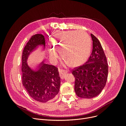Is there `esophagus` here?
Here are the masks:
<instances>
[{
  "instance_id": "1",
  "label": "esophagus",
  "mask_w": 126,
  "mask_h": 126,
  "mask_svg": "<svg viewBox=\"0 0 126 126\" xmlns=\"http://www.w3.org/2000/svg\"><path fill=\"white\" fill-rule=\"evenodd\" d=\"M59 76L60 77V78L63 79L65 75V72H66V71L63 70V69H59Z\"/></svg>"
}]
</instances>
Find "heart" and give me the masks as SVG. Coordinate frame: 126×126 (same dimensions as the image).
<instances>
[{"instance_id": "obj_1", "label": "heart", "mask_w": 126, "mask_h": 126, "mask_svg": "<svg viewBox=\"0 0 126 126\" xmlns=\"http://www.w3.org/2000/svg\"><path fill=\"white\" fill-rule=\"evenodd\" d=\"M53 50L49 52L52 60L56 59L60 52L67 64L78 66L84 63L89 57L91 49V40L84 31H68L58 33L51 40Z\"/></svg>"}]
</instances>
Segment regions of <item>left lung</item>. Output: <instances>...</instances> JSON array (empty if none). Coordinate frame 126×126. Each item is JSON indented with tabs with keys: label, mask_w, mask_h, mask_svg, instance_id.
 <instances>
[{
	"label": "left lung",
	"mask_w": 126,
	"mask_h": 126,
	"mask_svg": "<svg viewBox=\"0 0 126 126\" xmlns=\"http://www.w3.org/2000/svg\"><path fill=\"white\" fill-rule=\"evenodd\" d=\"M93 49L90 56L82 65L72 71L75 77V91L80 98L91 99L98 96L105 86L108 74V65L102 45L91 34Z\"/></svg>",
	"instance_id": "left-lung-1"
}]
</instances>
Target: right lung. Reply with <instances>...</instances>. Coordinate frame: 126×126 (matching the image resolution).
<instances>
[{"instance_id": "add662e5", "label": "right lung", "mask_w": 126, "mask_h": 126, "mask_svg": "<svg viewBox=\"0 0 126 126\" xmlns=\"http://www.w3.org/2000/svg\"><path fill=\"white\" fill-rule=\"evenodd\" d=\"M45 38L42 34L33 35L26 44L22 56V82L29 96L36 101L45 103L53 99L59 91L60 77L58 68L54 65L40 64L37 71L27 65V59L30 52L39 45L45 46Z\"/></svg>"}]
</instances>
